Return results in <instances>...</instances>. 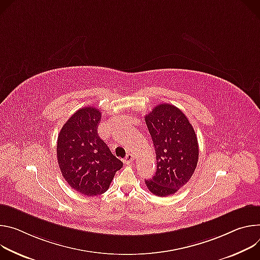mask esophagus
<instances>
[{
    "instance_id": "1",
    "label": "esophagus",
    "mask_w": 260,
    "mask_h": 260,
    "mask_svg": "<svg viewBox=\"0 0 260 260\" xmlns=\"http://www.w3.org/2000/svg\"><path fill=\"white\" fill-rule=\"evenodd\" d=\"M133 160H134L133 155H132V154H128V155L125 157V159H124V163H125V164H131V163L133 162Z\"/></svg>"
}]
</instances>
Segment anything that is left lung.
Masks as SVG:
<instances>
[{
    "label": "left lung",
    "instance_id": "left-lung-1",
    "mask_svg": "<svg viewBox=\"0 0 260 260\" xmlns=\"http://www.w3.org/2000/svg\"><path fill=\"white\" fill-rule=\"evenodd\" d=\"M157 160L156 175L146 180L153 194H175L191 179L198 161L195 131L185 113L171 104H159L146 115Z\"/></svg>",
    "mask_w": 260,
    "mask_h": 260
}]
</instances>
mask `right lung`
Returning a JSON list of instances; mask_svg holds the SVG:
<instances>
[{
  "mask_svg": "<svg viewBox=\"0 0 260 260\" xmlns=\"http://www.w3.org/2000/svg\"><path fill=\"white\" fill-rule=\"evenodd\" d=\"M101 111L82 107L62 127L56 143V156L62 175L69 186L86 196L104 193L123 167L98 135Z\"/></svg>",
  "mask_w": 260,
  "mask_h": 260,
  "instance_id": "add662e5",
  "label": "right lung"
}]
</instances>
